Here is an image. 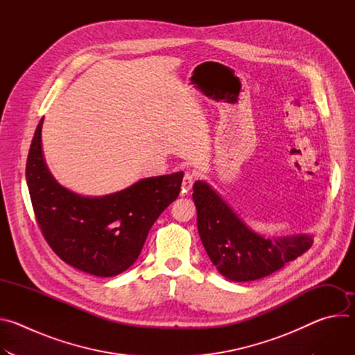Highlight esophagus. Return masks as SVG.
I'll return each mask as SVG.
<instances>
[{
  "instance_id": "1",
  "label": "esophagus",
  "mask_w": 355,
  "mask_h": 355,
  "mask_svg": "<svg viewBox=\"0 0 355 355\" xmlns=\"http://www.w3.org/2000/svg\"><path fill=\"white\" fill-rule=\"evenodd\" d=\"M192 184H193V174L192 173H185L184 180H182V185H181L182 192L184 193L189 192L192 189Z\"/></svg>"
}]
</instances>
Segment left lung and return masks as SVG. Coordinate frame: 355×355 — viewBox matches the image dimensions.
I'll use <instances>...</instances> for the list:
<instances>
[{"instance_id":"1","label":"left lung","mask_w":355,"mask_h":355,"mask_svg":"<svg viewBox=\"0 0 355 355\" xmlns=\"http://www.w3.org/2000/svg\"><path fill=\"white\" fill-rule=\"evenodd\" d=\"M199 237L218 271L234 282L264 278L308 251L309 234L264 237L251 230L205 181L192 193Z\"/></svg>"}]
</instances>
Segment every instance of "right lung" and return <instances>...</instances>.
Instances as JSON below:
<instances>
[{
  "label": "right lung",
  "instance_id": "obj_1",
  "mask_svg": "<svg viewBox=\"0 0 355 355\" xmlns=\"http://www.w3.org/2000/svg\"><path fill=\"white\" fill-rule=\"evenodd\" d=\"M40 119L26 160V184L47 244L71 267L114 277L139 257L148 230L180 193L184 173L150 177L104 196H84L60 185L42 151Z\"/></svg>",
  "mask_w": 355,
  "mask_h": 355
}]
</instances>
